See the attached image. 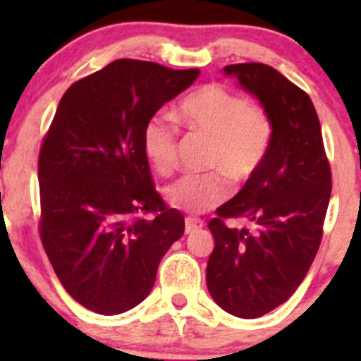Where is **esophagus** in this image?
Returning a JSON list of instances; mask_svg holds the SVG:
<instances>
[{
    "instance_id": "esophagus-1",
    "label": "esophagus",
    "mask_w": 361,
    "mask_h": 361,
    "mask_svg": "<svg viewBox=\"0 0 361 361\" xmlns=\"http://www.w3.org/2000/svg\"><path fill=\"white\" fill-rule=\"evenodd\" d=\"M202 227H204L202 220H197V218H192V216L185 218V232H187V234H194V232L201 231Z\"/></svg>"
}]
</instances>
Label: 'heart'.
<instances>
[{
    "label": "heart",
    "instance_id": "b5f03b06",
    "mask_svg": "<svg viewBox=\"0 0 361 361\" xmlns=\"http://www.w3.org/2000/svg\"><path fill=\"white\" fill-rule=\"evenodd\" d=\"M176 116L192 134L213 140L206 167L225 174L231 183L248 181L267 155L272 137L267 111L218 83L188 94ZM143 148L157 173H173L178 162V129L173 122L166 116H152L143 129ZM227 195V181L217 173L187 174L164 190L171 206L185 211L209 209Z\"/></svg>",
    "mask_w": 361,
    "mask_h": 361
}]
</instances>
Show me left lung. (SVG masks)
I'll use <instances>...</instances> for the list:
<instances>
[{
    "instance_id": "1",
    "label": "left lung",
    "mask_w": 361,
    "mask_h": 361,
    "mask_svg": "<svg viewBox=\"0 0 361 361\" xmlns=\"http://www.w3.org/2000/svg\"><path fill=\"white\" fill-rule=\"evenodd\" d=\"M224 73L260 101L272 137L257 173L207 225L214 250L206 283L224 311L253 319L288 300L307 274L322 243L332 173L304 90L267 64H231ZM227 217H245L247 225L228 228Z\"/></svg>"
}]
</instances>
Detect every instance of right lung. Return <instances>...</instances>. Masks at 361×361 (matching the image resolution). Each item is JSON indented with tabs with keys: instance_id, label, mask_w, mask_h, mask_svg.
<instances>
[{
	"instance_id": "right-lung-1",
	"label": "right lung",
	"mask_w": 361,
	"mask_h": 361,
	"mask_svg": "<svg viewBox=\"0 0 361 361\" xmlns=\"http://www.w3.org/2000/svg\"><path fill=\"white\" fill-rule=\"evenodd\" d=\"M199 73L113 61L69 87L43 140V248L64 290L97 314L143 302L162 257L183 235L185 218L152 183L143 129Z\"/></svg>"
}]
</instances>
